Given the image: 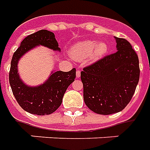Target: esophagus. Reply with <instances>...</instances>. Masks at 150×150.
Masks as SVG:
<instances>
[{
	"label": "esophagus",
	"instance_id": "esophagus-1",
	"mask_svg": "<svg viewBox=\"0 0 150 150\" xmlns=\"http://www.w3.org/2000/svg\"><path fill=\"white\" fill-rule=\"evenodd\" d=\"M76 76L77 77H79L81 76V71L80 70H77V72H76Z\"/></svg>",
	"mask_w": 150,
	"mask_h": 150
}]
</instances>
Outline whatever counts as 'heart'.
Returning a JSON list of instances; mask_svg holds the SVG:
<instances>
[{
  "instance_id": "b5f03b06",
  "label": "heart",
  "mask_w": 150,
  "mask_h": 150,
  "mask_svg": "<svg viewBox=\"0 0 150 150\" xmlns=\"http://www.w3.org/2000/svg\"><path fill=\"white\" fill-rule=\"evenodd\" d=\"M108 50V47L105 43H100L98 45V42L94 40H88L82 43H77L72 49V55L77 60H83L90 56L93 52V58L98 59L103 56ZM95 52H94L93 51Z\"/></svg>"
}]
</instances>
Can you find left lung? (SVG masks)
Wrapping results in <instances>:
<instances>
[{
    "mask_svg": "<svg viewBox=\"0 0 150 150\" xmlns=\"http://www.w3.org/2000/svg\"><path fill=\"white\" fill-rule=\"evenodd\" d=\"M115 39L116 52L104 56L81 72L85 103L97 114L111 115L124 110L139 81L137 54L127 39Z\"/></svg>",
    "mask_w": 150,
    "mask_h": 150,
    "instance_id": "1",
    "label": "left lung"
}]
</instances>
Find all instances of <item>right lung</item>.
<instances>
[{"instance_id":"obj_1","label":"right lung","mask_w":150,"mask_h":150,"mask_svg":"<svg viewBox=\"0 0 150 150\" xmlns=\"http://www.w3.org/2000/svg\"><path fill=\"white\" fill-rule=\"evenodd\" d=\"M37 45L60 50L54 33L47 30H41L26 36L13 55L9 80L13 94L20 107L31 114L44 115L53 113L61 105L67 88L76 77V69L73 68L69 72H55L45 83L39 86H26L19 78L18 62L24 53Z\"/></svg>"}]
</instances>
